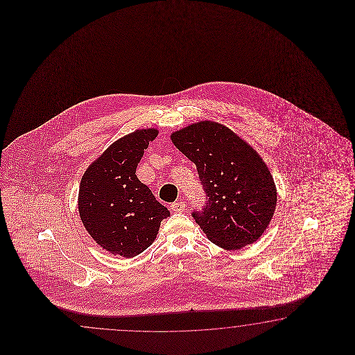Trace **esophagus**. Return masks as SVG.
<instances>
[{
  "label": "esophagus",
  "mask_w": 355,
  "mask_h": 355,
  "mask_svg": "<svg viewBox=\"0 0 355 355\" xmlns=\"http://www.w3.org/2000/svg\"><path fill=\"white\" fill-rule=\"evenodd\" d=\"M185 205H187L185 202H181V200L180 202H175V203L171 204V209L174 211H179V213H180V211H185V208H187Z\"/></svg>",
  "instance_id": "34e87169"
}]
</instances>
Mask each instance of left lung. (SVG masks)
Instances as JSON below:
<instances>
[{
	"label": "left lung",
	"mask_w": 355,
	"mask_h": 355,
	"mask_svg": "<svg viewBox=\"0 0 355 355\" xmlns=\"http://www.w3.org/2000/svg\"><path fill=\"white\" fill-rule=\"evenodd\" d=\"M196 164L205 204L191 217L213 243L241 249L264 234L277 205V189L264 161L232 130L199 121L171 135Z\"/></svg>",
	"instance_id": "obj_1"
}]
</instances>
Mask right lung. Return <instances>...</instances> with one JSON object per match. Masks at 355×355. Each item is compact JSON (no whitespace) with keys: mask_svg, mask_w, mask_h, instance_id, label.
<instances>
[{"mask_svg":"<svg viewBox=\"0 0 355 355\" xmlns=\"http://www.w3.org/2000/svg\"><path fill=\"white\" fill-rule=\"evenodd\" d=\"M156 136V129H142L118 139L81 179L78 211L83 226L114 255L141 254L156 239L161 220L170 217L136 175L144 150Z\"/></svg>","mask_w":355,"mask_h":355,"instance_id":"add662e5","label":"right lung"}]
</instances>
